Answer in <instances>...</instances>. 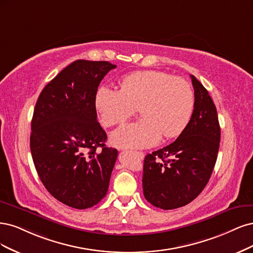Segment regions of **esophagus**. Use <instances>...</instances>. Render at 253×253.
I'll return each mask as SVG.
<instances>
[{
  "label": "esophagus",
  "instance_id": "1",
  "mask_svg": "<svg viewBox=\"0 0 253 253\" xmlns=\"http://www.w3.org/2000/svg\"><path fill=\"white\" fill-rule=\"evenodd\" d=\"M134 153L136 154V156L140 158V159H143L144 158V153L141 152V151H134Z\"/></svg>",
  "mask_w": 253,
  "mask_h": 253
}]
</instances>
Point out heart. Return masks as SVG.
<instances>
[{"label":"heart","instance_id":"b5f03b06","mask_svg":"<svg viewBox=\"0 0 253 253\" xmlns=\"http://www.w3.org/2000/svg\"><path fill=\"white\" fill-rule=\"evenodd\" d=\"M194 95L189 83L169 73L136 71L121 80L120 90L101 87L95 106L107 127L123 123L136 108L142 120L125 124L112 132L110 141L118 147L145 148L163 137L180 135L191 118Z\"/></svg>","mask_w":253,"mask_h":253}]
</instances>
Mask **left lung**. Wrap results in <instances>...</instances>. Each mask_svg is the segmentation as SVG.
<instances>
[{"label": "left lung", "mask_w": 253, "mask_h": 253, "mask_svg": "<svg viewBox=\"0 0 253 253\" xmlns=\"http://www.w3.org/2000/svg\"><path fill=\"white\" fill-rule=\"evenodd\" d=\"M194 109L176 140L147 154L144 160L143 191L151 205L169 210L192 202L212 173L221 140L217 112L207 89L190 76Z\"/></svg>", "instance_id": "left-lung-1"}]
</instances>
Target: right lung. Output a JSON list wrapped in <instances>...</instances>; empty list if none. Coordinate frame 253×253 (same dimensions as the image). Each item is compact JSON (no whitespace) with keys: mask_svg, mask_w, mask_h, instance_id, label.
Here are the masks:
<instances>
[{"mask_svg":"<svg viewBox=\"0 0 253 253\" xmlns=\"http://www.w3.org/2000/svg\"><path fill=\"white\" fill-rule=\"evenodd\" d=\"M116 67L106 61H75L45 86L36 104L30 150L37 172L48 192L72 208H90L108 191L118 150L106 147L95 95Z\"/></svg>","mask_w":253,"mask_h":253,"instance_id":"obj_1","label":"right lung"}]
</instances>
